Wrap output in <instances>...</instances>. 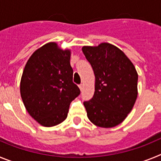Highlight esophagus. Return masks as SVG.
Wrapping results in <instances>:
<instances>
[{"mask_svg":"<svg viewBox=\"0 0 161 161\" xmlns=\"http://www.w3.org/2000/svg\"><path fill=\"white\" fill-rule=\"evenodd\" d=\"M79 88H80V90H82V89H83V85H82V84L79 85Z\"/></svg>","mask_w":161,"mask_h":161,"instance_id":"34e87169","label":"esophagus"}]
</instances>
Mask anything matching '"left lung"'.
<instances>
[{
  "instance_id": "obj_1",
  "label": "left lung",
  "mask_w": 161,
  "mask_h": 161,
  "mask_svg": "<svg viewBox=\"0 0 161 161\" xmlns=\"http://www.w3.org/2000/svg\"><path fill=\"white\" fill-rule=\"evenodd\" d=\"M82 52L95 75V92L84 102L87 116L104 128L120 124L131 111L138 95V74L131 61L117 47L102 42Z\"/></svg>"
}]
</instances>
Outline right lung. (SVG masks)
<instances>
[{
    "label": "right lung",
    "instance_id": "obj_1",
    "mask_svg": "<svg viewBox=\"0 0 161 161\" xmlns=\"http://www.w3.org/2000/svg\"><path fill=\"white\" fill-rule=\"evenodd\" d=\"M69 50L48 42L32 54L22 73L20 92L25 109L44 126L66 119L70 103L80 90L72 81Z\"/></svg>",
    "mask_w": 161,
    "mask_h": 161
}]
</instances>
